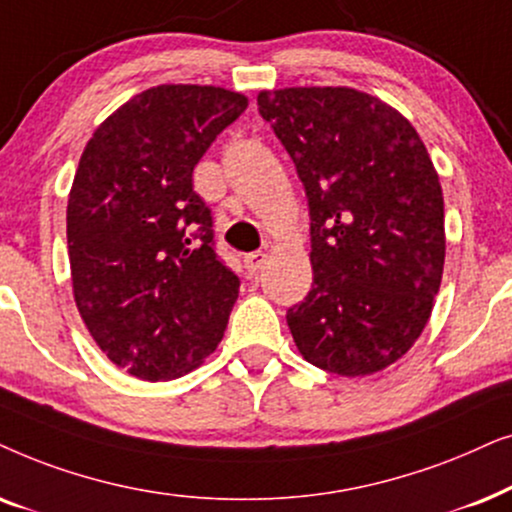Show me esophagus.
I'll use <instances>...</instances> for the list:
<instances>
[{
  "label": "esophagus",
  "instance_id": "34e87169",
  "mask_svg": "<svg viewBox=\"0 0 512 512\" xmlns=\"http://www.w3.org/2000/svg\"><path fill=\"white\" fill-rule=\"evenodd\" d=\"M264 262H267V255H264V252H250V255H245V260H243L245 269H248L250 276H255L257 271L262 269Z\"/></svg>",
  "mask_w": 512,
  "mask_h": 512
}]
</instances>
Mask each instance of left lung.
Returning <instances> with one entry per match:
<instances>
[{"label": "left lung", "mask_w": 512, "mask_h": 512, "mask_svg": "<svg viewBox=\"0 0 512 512\" xmlns=\"http://www.w3.org/2000/svg\"><path fill=\"white\" fill-rule=\"evenodd\" d=\"M304 185L309 295L288 309L311 365L363 377L403 358L433 311L445 264L438 173L410 121L356 88L257 95Z\"/></svg>", "instance_id": "obj_1"}]
</instances>
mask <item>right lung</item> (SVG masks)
Masks as SVG:
<instances>
[{"label":"right lung","mask_w":512,"mask_h":512,"mask_svg":"<svg viewBox=\"0 0 512 512\" xmlns=\"http://www.w3.org/2000/svg\"><path fill=\"white\" fill-rule=\"evenodd\" d=\"M245 107L215 86L149 88L81 154L67 201L74 299L100 349L133 377H182L224 335L241 281L217 255L192 173Z\"/></svg>","instance_id":"right-lung-1"}]
</instances>
